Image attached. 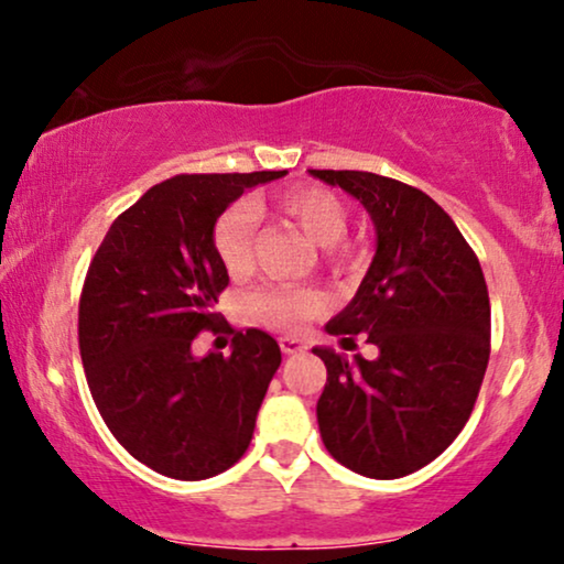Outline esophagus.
Segmentation results:
<instances>
[{
	"label": "esophagus",
	"mask_w": 564,
	"mask_h": 564,
	"mask_svg": "<svg viewBox=\"0 0 564 564\" xmlns=\"http://www.w3.org/2000/svg\"><path fill=\"white\" fill-rule=\"evenodd\" d=\"M280 349H282V354H303L307 346H305V341H300V338H292V336H282L280 338Z\"/></svg>",
	"instance_id": "1"
}]
</instances>
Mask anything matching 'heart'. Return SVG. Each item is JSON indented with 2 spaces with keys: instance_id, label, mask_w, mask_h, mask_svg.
I'll list each match as a JSON object with an SVG mask.
<instances>
[{
  "instance_id": "b5f03b06",
  "label": "heart",
  "mask_w": 564,
  "mask_h": 564,
  "mask_svg": "<svg viewBox=\"0 0 564 564\" xmlns=\"http://www.w3.org/2000/svg\"><path fill=\"white\" fill-rule=\"evenodd\" d=\"M274 210L303 230L315 246H321L323 261L330 272L346 274L357 269V251L346 243L349 207L336 192L318 184H297L269 199H253L251 205L238 203L220 213L213 226V249L220 264L234 276H243L253 267V236H257V213ZM326 300L313 288L295 284H259L246 295L251 318L267 328L297 330L305 321L315 318Z\"/></svg>"
}]
</instances>
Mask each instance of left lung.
<instances>
[{
  "instance_id": "8db88e82",
  "label": "left lung",
  "mask_w": 564,
  "mask_h": 564,
  "mask_svg": "<svg viewBox=\"0 0 564 564\" xmlns=\"http://www.w3.org/2000/svg\"><path fill=\"white\" fill-rule=\"evenodd\" d=\"M372 215L377 251L357 295L326 330L367 334L380 357L315 346L328 369L318 429L330 457L375 480L434 462L473 413L490 359V297L480 261L426 192L372 172L311 169Z\"/></svg>"
}]
</instances>
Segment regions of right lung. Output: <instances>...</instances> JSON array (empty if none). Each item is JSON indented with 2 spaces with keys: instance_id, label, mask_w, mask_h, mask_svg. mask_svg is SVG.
<instances>
[{
  "instance_id": "obj_1",
  "label": "right lung",
  "mask_w": 564,
  "mask_h": 564,
  "mask_svg": "<svg viewBox=\"0 0 564 564\" xmlns=\"http://www.w3.org/2000/svg\"><path fill=\"white\" fill-rule=\"evenodd\" d=\"M288 172L176 174L120 213L79 297L87 384L112 436L153 473L205 480L249 449L280 367L269 334L234 330L215 313L228 269L213 226L243 189ZM199 329H230V355L191 354Z\"/></svg>"
}]
</instances>
